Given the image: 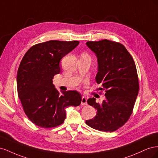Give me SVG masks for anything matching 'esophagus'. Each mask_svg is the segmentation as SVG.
Instances as JSON below:
<instances>
[{"label":"esophagus","instance_id":"esophagus-1","mask_svg":"<svg viewBox=\"0 0 158 158\" xmlns=\"http://www.w3.org/2000/svg\"><path fill=\"white\" fill-rule=\"evenodd\" d=\"M81 104H82V106H85V105H87V98L85 96H83L82 98V102H81Z\"/></svg>","mask_w":158,"mask_h":158}]
</instances>
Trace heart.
Here are the masks:
<instances>
[{"mask_svg": "<svg viewBox=\"0 0 158 158\" xmlns=\"http://www.w3.org/2000/svg\"><path fill=\"white\" fill-rule=\"evenodd\" d=\"M82 56H88V55L87 54H85V53H84V54L82 55Z\"/></svg>", "mask_w": 158, "mask_h": 158, "instance_id": "obj_1", "label": "heart"}]
</instances>
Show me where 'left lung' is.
<instances>
[{"label": "left lung", "instance_id": "1", "mask_svg": "<svg viewBox=\"0 0 158 158\" xmlns=\"http://www.w3.org/2000/svg\"><path fill=\"white\" fill-rule=\"evenodd\" d=\"M86 45L97 56L98 72L95 80L106 90V99L101 104L96 103L94 98L88 99L89 106L97 110V114L85 123L99 131H115L131 117L138 94L135 61L119 43L103 40L88 41Z\"/></svg>", "mask_w": 158, "mask_h": 158}]
</instances>
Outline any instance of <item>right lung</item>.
Instances as JSON below:
<instances>
[{
  "instance_id": "right-lung-1",
  "label": "right lung",
  "mask_w": 158,
  "mask_h": 158,
  "mask_svg": "<svg viewBox=\"0 0 158 158\" xmlns=\"http://www.w3.org/2000/svg\"><path fill=\"white\" fill-rule=\"evenodd\" d=\"M79 44L78 41L51 40L32 46L23 56L17 73L19 99L27 117L35 125L52 128L63 123L66 109L78 106L82 95L62 92L52 84L60 72V60Z\"/></svg>"
}]
</instances>
